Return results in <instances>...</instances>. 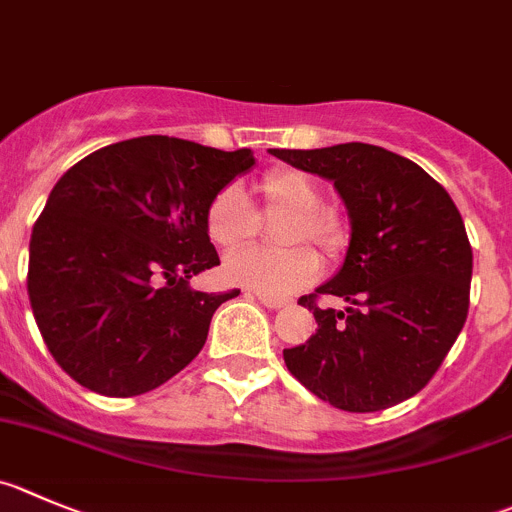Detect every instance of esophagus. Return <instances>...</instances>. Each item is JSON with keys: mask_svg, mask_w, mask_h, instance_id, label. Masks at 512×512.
Segmentation results:
<instances>
[{"mask_svg": "<svg viewBox=\"0 0 512 512\" xmlns=\"http://www.w3.org/2000/svg\"><path fill=\"white\" fill-rule=\"evenodd\" d=\"M255 298L270 310H280V308H285V305H288V300H285V298H267V295H255Z\"/></svg>", "mask_w": 512, "mask_h": 512, "instance_id": "obj_1", "label": "esophagus"}]
</instances>
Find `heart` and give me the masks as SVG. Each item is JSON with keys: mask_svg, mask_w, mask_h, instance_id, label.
Listing matches in <instances>:
<instances>
[{"mask_svg": "<svg viewBox=\"0 0 512 512\" xmlns=\"http://www.w3.org/2000/svg\"><path fill=\"white\" fill-rule=\"evenodd\" d=\"M257 194L265 207L288 212L278 232L283 245L313 242L326 255H336L343 245V222L336 212L321 207L323 191L308 174L298 169L267 171L257 184ZM209 240L219 247H237L255 232V212L240 189L227 186L214 194L204 214ZM321 272V262L308 247L262 250L245 247L224 257L222 275L227 283L255 290L267 298H285L313 283Z\"/></svg>", "mask_w": 512, "mask_h": 512, "instance_id": "1", "label": "heart"}]
</instances>
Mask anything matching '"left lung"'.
Listing matches in <instances>:
<instances>
[{"instance_id":"obj_1","label":"left lung","mask_w":512,"mask_h":512,"mask_svg":"<svg viewBox=\"0 0 512 512\" xmlns=\"http://www.w3.org/2000/svg\"><path fill=\"white\" fill-rule=\"evenodd\" d=\"M285 164L333 181L351 222L346 260L298 300L315 336L285 348L290 374L343 412H381L429 384L470 308L472 247L442 184L422 166L371 143L310 151L270 148ZM318 294L346 311L318 309Z\"/></svg>"}]
</instances>
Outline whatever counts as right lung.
I'll use <instances>...</instances> for the list:
<instances>
[{"label": "right lung", "instance_id": "add662e5", "mask_svg": "<svg viewBox=\"0 0 512 512\" xmlns=\"http://www.w3.org/2000/svg\"><path fill=\"white\" fill-rule=\"evenodd\" d=\"M255 166L169 136L98 148L60 176L35 222L27 293L60 369L103 396H138L189 366L212 315L240 290L199 293L219 265L204 214Z\"/></svg>", "mask_w": 512, "mask_h": 512}]
</instances>
